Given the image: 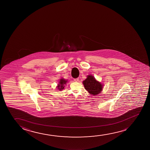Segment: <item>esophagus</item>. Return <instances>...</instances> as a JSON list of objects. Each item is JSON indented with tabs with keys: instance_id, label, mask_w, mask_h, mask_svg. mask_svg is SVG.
<instances>
[{
	"instance_id": "obj_1",
	"label": "esophagus",
	"mask_w": 150,
	"mask_h": 150,
	"mask_svg": "<svg viewBox=\"0 0 150 150\" xmlns=\"http://www.w3.org/2000/svg\"><path fill=\"white\" fill-rule=\"evenodd\" d=\"M74 80L75 82H78V81H79V79L78 78H76V79H74Z\"/></svg>"
}]
</instances>
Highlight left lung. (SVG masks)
<instances>
[{
  "label": "left lung",
  "instance_id": "1",
  "mask_svg": "<svg viewBox=\"0 0 150 150\" xmlns=\"http://www.w3.org/2000/svg\"><path fill=\"white\" fill-rule=\"evenodd\" d=\"M84 87L87 91L92 96L99 94L103 90V85L100 82L96 81L93 76L88 75L83 82Z\"/></svg>",
  "mask_w": 150,
  "mask_h": 150
}]
</instances>
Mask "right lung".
Masks as SVG:
<instances>
[{"label": "right lung", "instance_id": "right-lung-1", "mask_svg": "<svg viewBox=\"0 0 150 150\" xmlns=\"http://www.w3.org/2000/svg\"><path fill=\"white\" fill-rule=\"evenodd\" d=\"M66 82H67V80H65L63 78L61 79L59 84H58V86H57L58 89L59 90H63L65 87V85H66Z\"/></svg>", "mask_w": 150, "mask_h": 150}]
</instances>
